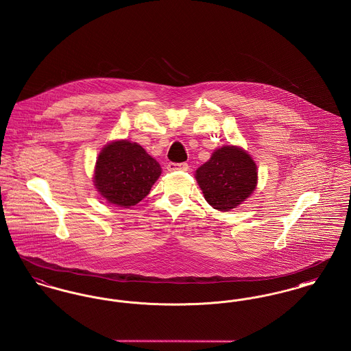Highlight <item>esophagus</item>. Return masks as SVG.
<instances>
[{
  "label": "esophagus",
  "mask_w": 351,
  "mask_h": 351,
  "mask_svg": "<svg viewBox=\"0 0 351 351\" xmlns=\"http://www.w3.org/2000/svg\"><path fill=\"white\" fill-rule=\"evenodd\" d=\"M188 167L189 165L186 163H168L167 165V169L168 171H188Z\"/></svg>",
  "instance_id": "esophagus-1"
}]
</instances>
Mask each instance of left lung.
<instances>
[{
  "label": "left lung",
  "instance_id": "8db88e82",
  "mask_svg": "<svg viewBox=\"0 0 351 351\" xmlns=\"http://www.w3.org/2000/svg\"><path fill=\"white\" fill-rule=\"evenodd\" d=\"M196 180L209 206L228 212L245 202L257 186V165L236 145L217 148L196 171Z\"/></svg>",
  "mask_w": 351,
  "mask_h": 351
}]
</instances>
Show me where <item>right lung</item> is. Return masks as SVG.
<instances>
[{
  "mask_svg": "<svg viewBox=\"0 0 351 351\" xmlns=\"http://www.w3.org/2000/svg\"><path fill=\"white\" fill-rule=\"evenodd\" d=\"M160 173V165L142 145L115 141L99 152L94 186L108 203L130 208L145 199Z\"/></svg>",
  "mask_w": 351,
  "mask_h": 351,
  "instance_id": "1",
  "label": "right lung"
}]
</instances>
